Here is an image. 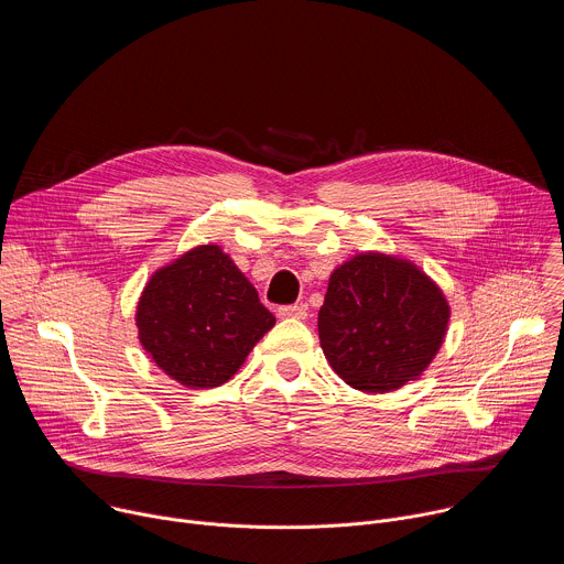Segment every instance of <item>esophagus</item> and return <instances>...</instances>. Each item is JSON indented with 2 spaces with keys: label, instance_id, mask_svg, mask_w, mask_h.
<instances>
[{
  "label": "esophagus",
  "instance_id": "obj_1",
  "mask_svg": "<svg viewBox=\"0 0 564 564\" xmlns=\"http://www.w3.org/2000/svg\"><path fill=\"white\" fill-rule=\"evenodd\" d=\"M279 316H281V318H305V316H307V307H305L303 303L281 305V307H279Z\"/></svg>",
  "mask_w": 564,
  "mask_h": 564
}]
</instances>
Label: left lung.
I'll use <instances>...</instances> for the list:
<instances>
[{"instance_id": "1", "label": "left lung", "mask_w": 564, "mask_h": 564, "mask_svg": "<svg viewBox=\"0 0 564 564\" xmlns=\"http://www.w3.org/2000/svg\"><path fill=\"white\" fill-rule=\"evenodd\" d=\"M448 318L444 292L415 263L359 252L330 274L318 310V341L348 386L390 392L431 366Z\"/></svg>"}]
</instances>
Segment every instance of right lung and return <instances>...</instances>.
I'll return each mask as SVG.
<instances>
[{
  "label": "right lung",
  "mask_w": 564,
  "mask_h": 564,
  "mask_svg": "<svg viewBox=\"0 0 564 564\" xmlns=\"http://www.w3.org/2000/svg\"><path fill=\"white\" fill-rule=\"evenodd\" d=\"M274 324L257 288L214 243L155 270L135 307L151 361L194 390L231 379Z\"/></svg>",
  "instance_id": "1"
}]
</instances>
